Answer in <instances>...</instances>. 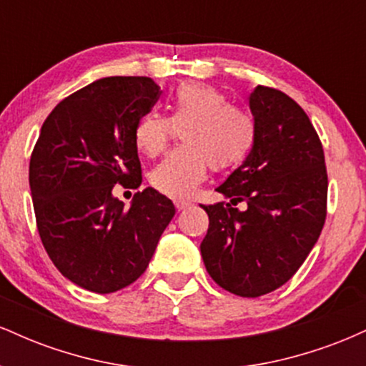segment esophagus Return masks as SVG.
<instances>
[{
  "label": "esophagus",
  "instance_id": "esophagus-1",
  "mask_svg": "<svg viewBox=\"0 0 366 366\" xmlns=\"http://www.w3.org/2000/svg\"><path fill=\"white\" fill-rule=\"evenodd\" d=\"M174 203H175V208H177L179 212H180V209H186V208L191 207V203H189V201H182V199H175Z\"/></svg>",
  "mask_w": 366,
  "mask_h": 366
}]
</instances>
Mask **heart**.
<instances>
[{
	"instance_id": "heart-1",
	"label": "heart",
	"mask_w": 366,
	"mask_h": 366,
	"mask_svg": "<svg viewBox=\"0 0 366 366\" xmlns=\"http://www.w3.org/2000/svg\"><path fill=\"white\" fill-rule=\"evenodd\" d=\"M175 129L182 148L170 151L149 172L154 189L170 197H189L207 177L208 167L229 170L247 158L256 141V122L249 112L230 104L222 91L187 82L172 96L169 117L148 112L134 127V144L146 157L167 148Z\"/></svg>"
}]
</instances>
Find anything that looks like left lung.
Returning a JSON list of instances; mask_svg holds the SVG:
<instances>
[{
  "label": "left lung",
  "instance_id": "left-lung-1",
  "mask_svg": "<svg viewBox=\"0 0 366 366\" xmlns=\"http://www.w3.org/2000/svg\"><path fill=\"white\" fill-rule=\"evenodd\" d=\"M256 122L251 153L217 187L230 203L203 207L208 232L201 256L225 291L258 297L296 274L320 237L327 215L325 157L303 108L258 86L249 96ZM246 200L244 212L234 209Z\"/></svg>",
  "mask_w": 366,
  "mask_h": 366
}]
</instances>
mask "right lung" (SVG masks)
Here are the masks:
<instances>
[{
	"instance_id": "1",
	"label": "right lung",
	"mask_w": 366,
	"mask_h": 366,
	"mask_svg": "<svg viewBox=\"0 0 366 366\" xmlns=\"http://www.w3.org/2000/svg\"><path fill=\"white\" fill-rule=\"evenodd\" d=\"M159 86L149 77H104L54 107L29 165L37 230L63 277L91 292L127 287L144 274L174 203L153 187L129 208L117 184L141 186L134 127Z\"/></svg>"
}]
</instances>
